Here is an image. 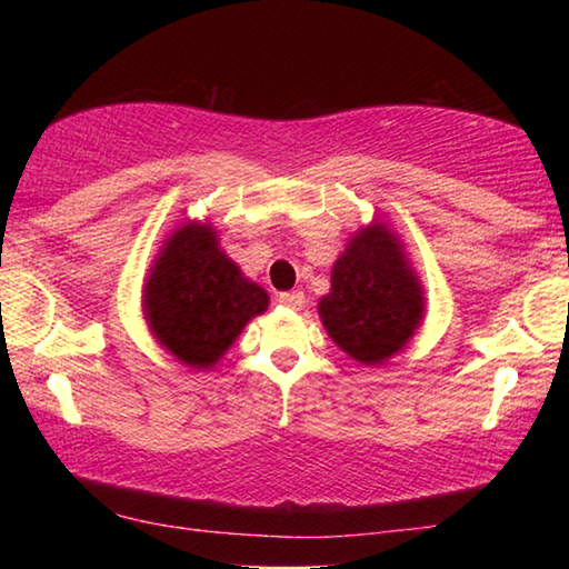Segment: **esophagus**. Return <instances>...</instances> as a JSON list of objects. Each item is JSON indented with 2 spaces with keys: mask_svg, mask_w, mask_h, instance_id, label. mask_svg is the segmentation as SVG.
Returning a JSON list of instances; mask_svg holds the SVG:
<instances>
[{
  "mask_svg": "<svg viewBox=\"0 0 569 569\" xmlns=\"http://www.w3.org/2000/svg\"><path fill=\"white\" fill-rule=\"evenodd\" d=\"M278 303H281L283 308H293V311H298V308H303V303H306V296H303L301 291L278 293Z\"/></svg>",
  "mask_w": 569,
  "mask_h": 569,
  "instance_id": "34e87169",
  "label": "esophagus"
}]
</instances>
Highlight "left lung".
Wrapping results in <instances>:
<instances>
[{
	"label": "left lung",
	"mask_w": 569,
	"mask_h": 569,
	"mask_svg": "<svg viewBox=\"0 0 569 569\" xmlns=\"http://www.w3.org/2000/svg\"><path fill=\"white\" fill-rule=\"evenodd\" d=\"M423 311V286L397 230L371 220L351 233L331 268V291L319 298L333 343L353 361L379 366L413 339Z\"/></svg>",
	"instance_id": "obj_1"
}]
</instances>
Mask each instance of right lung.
Instances as JSON below:
<instances>
[{
  "instance_id": "obj_1",
  "label": "right lung",
  "mask_w": 569,
  "mask_h": 569,
  "mask_svg": "<svg viewBox=\"0 0 569 569\" xmlns=\"http://www.w3.org/2000/svg\"><path fill=\"white\" fill-rule=\"evenodd\" d=\"M266 308V288L226 256L208 220H188L172 230L142 286L152 339L178 363L198 371L213 369Z\"/></svg>"
}]
</instances>
